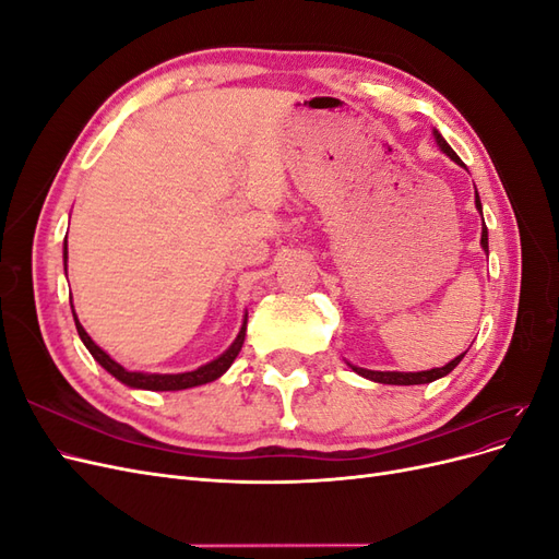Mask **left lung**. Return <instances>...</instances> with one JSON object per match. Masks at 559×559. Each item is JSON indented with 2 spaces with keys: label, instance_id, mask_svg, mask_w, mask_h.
<instances>
[{
  "label": "left lung",
  "instance_id": "1",
  "mask_svg": "<svg viewBox=\"0 0 559 559\" xmlns=\"http://www.w3.org/2000/svg\"><path fill=\"white\" fill-rule=\"evenodd\" d=\"M433 138H436V144L441 146V151H443L445 156H450L456 165L466 167V165L460 160V156H456L454 151L450 148V144L443 140V134H441V132L433 130ZM476 210H478V212H480V216H483V205H480V195H478V191H476ZM480 245H483V249H485V253H487V251H489V247H487V228H485V222H483ZM466 352H468V349H466ZM466 352H464V354H466ZM464 354H460V357H454V359H452L450 364H445L443 368L419 370V373H399V370H368V368H359V366H352V364H349V368L354 370V373H359L361 378H366V380H373V382H380V384H427V382H433V380H438V378H445L448 373H452L454 366L464 359Z\"/></svg>",
  "mask_w": 559,
  "mask_h": 559
}]
</instances>
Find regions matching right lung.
Returning <instances> with one entry per match:
<instances>
[{
	"instance_id": "1",
	"label": "right lung",
	"mask_w": 559,
	"mask_h": 559,
	"mask_svg": "<svg viewBox=\"0 0 559 559\" xmlns=\"http://www.w3.org/2000/svg\"><path fill=\"white\" fill-rule=\"evenodd\" d=\"M64 275H67V238H64ZM72 302V298H70ZM74 308V306H72ZM74 324H76V331H79V337L83 341V345H86V349L93 354V359L103 366L107 373H111L118 382H123L128 386H134V389H148V392H179V389H191V386H198V384H207L216 378H222L226 370L230 368V364L235 361V357H238L240 349H242V343H245V333H247V314H245V321H242V329L238 333V337H235L233 345L222 354V357H216L214 361L200 366L195 370H189V373H142V370H128L123 368L121 364H116L109 354L97 347L93 343V337L86 333V329L81 326V321L76 319V312H74Z\"/></svg>"
}]
</instances>
